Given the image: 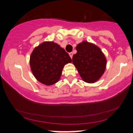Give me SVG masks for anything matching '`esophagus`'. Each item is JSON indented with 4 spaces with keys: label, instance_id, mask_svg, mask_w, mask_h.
Segmentation results:
<instances>
[{
    "label": "esophagus",
    "instance_id": "esophagus-1",
    "mask_svg": "<svg viewBox=\"0 0 133 133\" xmlns=\"http://www.w3.org/2000/svg\"><path fill=\"white\" fill-rule=\"evenodd\" d=\"M69 55H70V57L71 58V59H72V56H73V53H72V52H70V53H69Z\"/></svg>",
    "mask_w": 133,
    "mask_h": 133
}]
</instances>
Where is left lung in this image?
<instances>
[{
  "label": "left lung",
  "mask_w": 133,
  "mask_h": 133,
  "mask_svg": "<svg viewBox=\"0 0 133 133\" xmlns=\"http://www.w3.org/2000/svg\"><path fill=\"white\" fill-rule=\"evenodd\" d=\"M77 53L72 57V63L83 81L94 83L104 73L107 59L101 49L96 45L83 41L76 46Z\"/></svg>",
  "instance_id": "left-lung-1"
}]
</instances>
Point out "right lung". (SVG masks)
Returning a JSON list of instances; mask_svg holds the SVG:
<instances>
[{"label": "right lung", "mask_w": 133, "mask_h": 133, "mask_svg": "<svg viewBox=\"0 0 133 133\" xmlns=\"http://www.w3.org/2000/svg\"><path fill=\"white\" fill-rule=\"evenodd\" d=\"M71 59L64 49L53 42H44L34 49L30 64L34 77L40 82L51 85L59 81L65 65Z\"/></svg>", "instance_id": "right-lung-1"}]
</instances>
